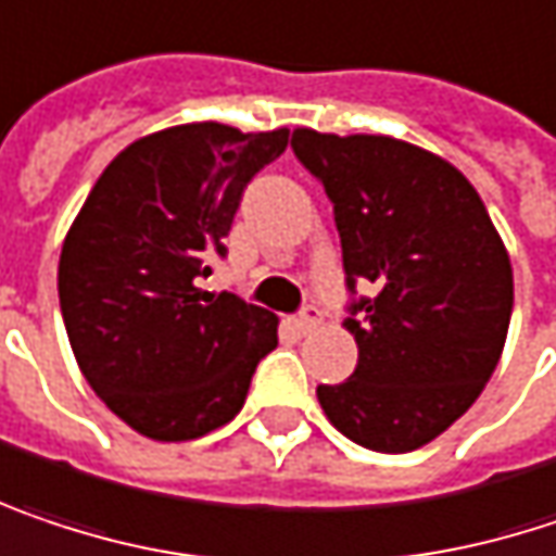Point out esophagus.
I'll return each mask as SVG.
<instances>
[{
    "mask_svg": "<svg viewBox=\"0 0 556 556\" xmlns=\"http://www.w3.org/2000/svg\"><path fill=\"white\" fill-rule=\"evenodd\" d=\"M321 321V312H318V305H305L295 318H292V325H295V330L299 333H305V330H312L315 325Z\"/></svg>",
    "mask_w": 556,
    "mask_h": 556,
    "instance_id": "1",
    "label": "esophagus"
}]
</instances>
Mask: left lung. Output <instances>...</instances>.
Segmentation results:
<instances>
[{"instance_id": "1", "label": "left lung", "mask_w": 556, "mask_h": 556, "mask_svg": "<svg viewBox=\"0 0 556 556\" xmlns=\"http://www.w3.org/2000/svg\"><path fill=\"white\" fill-rule=\"evenodd\" d=\"M292 152L333 203L343 325L359 346L353 376L318 384V401L356 445L414 452L478 401L500 363L509 254L468 177L427 149L295 129Z\"/></svg>"}]
</instances>
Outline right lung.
<instances>
[{"label": "right lung", "mask_w": 556, "mask_h": 556, "mask_svg": "<svg viewBox=\"0 0 556 556\" xmlns=\"http://www.w3.org/2000/svg\"><path fill=\"white\" fill-rule=\"evenodd\" d=\"M289 129L184 124L136 139L91 187L60 254V312L81 376L136 432L184 442L241 410L277 315L203 292L254 175Z\"/></svg>", "instance_id": "right-lung-1"}]
</instances>
